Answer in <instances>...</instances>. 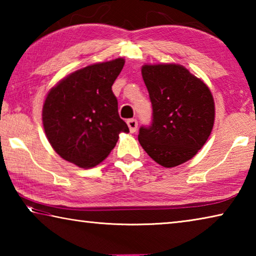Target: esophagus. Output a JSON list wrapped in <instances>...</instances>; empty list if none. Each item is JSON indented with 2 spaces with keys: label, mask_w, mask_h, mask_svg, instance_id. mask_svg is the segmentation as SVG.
Wrapping results in <instances>:
<instances>
[{
  "label": "esophagus",
  "mask_w": 256,
  "mask_h": 256,
  "mask_svg": "<svg viewBox=\"0 0 256 256\" xmlns=\"http://www.w3.org/2000/svg\"><path fill=\"white\" fill-rule=\"evenodd\" d=\"M128 126L130 128V131H131L132 133H134V132L136 131V128H138V120H134V118L128 120Z\"/></svg>",
  "instance_id": "34e87169"
}]
</instances>
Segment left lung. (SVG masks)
Here are the masks:
<instances>
[{"instance_id":"obj_1","label":"left lung","mask_w":256,"mask_h":256,"mask_svg":"<svg viewBox=\"0 0 256 256\" xmlns=\"http://www.w3.org/2000/svg\"><path fill=\"white\" fill-rule=\"evenodd\" d=\"M141 72L152 122L140 128L138 142L156 162L178 166L193 158L210 136L214 97L204 82L180 64H146Z\"/></svg>"}]
</instances>
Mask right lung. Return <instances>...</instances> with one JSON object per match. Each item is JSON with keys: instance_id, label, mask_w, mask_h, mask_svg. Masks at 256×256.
<instances>
[{"instance_id": "add662e5", "label": "right lung", "mask_w": 256, "mask_h": 256, "mask_svg": "<svg viewBox=\"0 0 256 256\" xmlns=\"http://www.w3.org/2000/svg\"><path fill=\"white\" fill-rule=\"evenodd\" d=\"M124 63L116 58L80 68L47 94L42 125L50 146L64 160L81 168L94 167L114 149L118 134L130 132L112 92Z\"/></svg>"}]
</instances>
